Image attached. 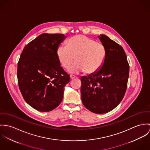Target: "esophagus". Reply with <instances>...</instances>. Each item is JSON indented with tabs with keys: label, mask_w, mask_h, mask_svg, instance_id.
Masks as SVG:
<instances>
[{
	"label": "esophagus",
	"mask_w": 150,
	"mask_h": 150,
	"mask_svg": "<svg viewBox=\"0 0 150 150\" xmlns=\"http://www.w3.org/2000/svg\"><path fill=\"white\" fill-rule=\"evenodd\" d=\"M76 78V76H75V75H70V78H71V79H74V78Z\"/></svg>",
	"instance_id": "esophagus-1"
}]
</instances>
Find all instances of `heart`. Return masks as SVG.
Wrapping results in <instances>:
<instances>
[{"label":"heart","instance_id":"b5f03b06","mask_svg":"<svg viewBox=\"0 0 150 150\" xmlns=\"http://www.w3.org/2000/svg\"><path fill=\"white\" fill-rule=\"evenodd\" d=\"M61 65L68 71L92 74L97 72L103 66L106 56V50L102 43L95 41L84 35H77L69 39L67 46L60 45L56 51Z\"/></svg>","mask_w":150,"mask_h":150}]
</instances>
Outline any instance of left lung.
I'll return each instance as SVG.
<instances>
[{
	"instance_id": "left-lung-1",
	"label": "left lung",
	"mask_w": 150,
	"mask_h": 150,
	"mask_svg": "<svg viewBox=\"0 0 150 150\" xmlns=\"http://www.w3.org/2000/svg\"><path fill=\"white\" fill-rule=\"evenodd\" d=\"M106 50L100 70L81 77V96L84 106L97 114L114 109L123 99L127 88L129 66L122 47L105 35L98 36Z\"/></svg>"
}]
</instances>
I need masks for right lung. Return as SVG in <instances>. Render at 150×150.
<instances>
[{
    "instance_id": "add662e5",
    "label": "right lung",
    "mask_w": 150,
    "mask_h": 150,
    "mask_svg": "<svg viewBox=\"0 0 150 150\" xmlns=\"http://www.w3.org/2000/svg\"><path fill=\"white\" fill-rule=\"evenodd\" d=\"M66 37L63 34H41L25 47L20 56L19 88L25 100L38 111L47 112L57 108L70 81L56 53Z\"/></svg>"
}]
</instances>
